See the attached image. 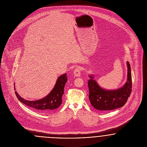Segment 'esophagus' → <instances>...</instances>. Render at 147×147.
<instances>
[{"instance_id": "34e87169", "label": "esophagus", "mask_w": 147, "mask_h": 147, "mask_svg": "<svg viewBox=\"0 0 147 147\" xmlns=\"http://www.w3.org/2000/svg\"><path fill=\"white\" fill-rule=\"evenodd\" d=\"M74 74L75 76L79 77L81 75V68L79 67L76 68L74 71Z\"/></svg>"}]
</instances>
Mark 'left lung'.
<instances>
[{
  "instance_id": "obj_1",
  "label": "left lung",
  "mask_w": 147,
  "mask_h": 147,
  "mask_svg": "<svg viewBox=\"0 0 147 147\" xmlns=\"http://www.w3.org/2000/svg\"><path fill=\"white\" fill-rule=\"evenodd\" d=\"M127 64V82L121 88L117 90H107L101 88L93 78L90 76L88 81L89 98L91 105L101 111L112 110L123 106L132 92V77L129 63Z\"/></svg>"
}]
</instances>
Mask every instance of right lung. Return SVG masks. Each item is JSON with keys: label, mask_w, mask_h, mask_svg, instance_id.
I'll return each instance as SVG.
<instances>
[{"label": "right lung", "mask_w": 147, "mask_h": 147, "mask_svg": "<svg viewBox=\"0 0 147 147\" xmlns=\"http://www.w3.org/2000/svg\"><path fill=\"white\" fill-rule=\"evenodd\" d=\"M67 81V74H65L61 75L58 78L55 86L51 92L43 98L37 101L25 100L21 98L16 91H15V94L18 100L24 104L39 111L50 112L58 108L62 104L64 88Z\"/></svg>", "instance_id": "obj_1"}]
</instances>
